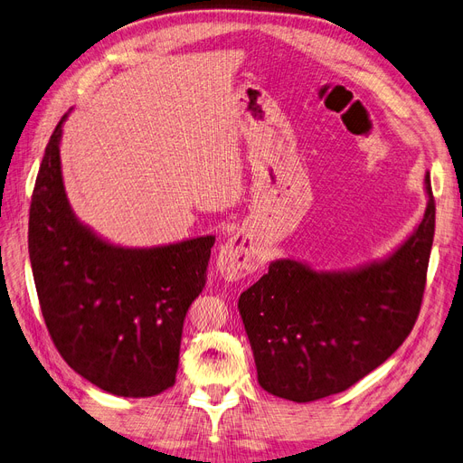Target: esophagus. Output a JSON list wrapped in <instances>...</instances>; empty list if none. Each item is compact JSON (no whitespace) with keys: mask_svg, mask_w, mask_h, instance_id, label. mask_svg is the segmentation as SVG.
<instances>
[{"mask_svg":"<svg viewBox=\"0 0 463 463\" xmlns=\"http://www.w3.org/2000/svg\"><path fill=\"white\" fill-rule=\"evenodd\" d=\"M263 263L261 248L248 232H236L231 241L221 248L217 258V271L227 280H241Z\"/></svg>","mask_w":463,"mask_h":463,"instance_id":"obj_1","label":"esophagus"}]
</instances>
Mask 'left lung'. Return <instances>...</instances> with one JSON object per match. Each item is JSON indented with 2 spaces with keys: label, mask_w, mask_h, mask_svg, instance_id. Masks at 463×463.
<instances>
[{
  "label": "left lung",
  "mask_w": 463,
  "mask_h": 463,
  "mask_svg": "<svg viewBox=\"0 0 463 463\" xmlns=\"http://www.w3.org/2000/svg\"><path fill=\"white\" fill-rule=\"evenodd\" d=\"M420 225L383 260L323 271L275 260L238 298L261 389L313 402L350 389L411 333L423 300L435 236V200L425 175Z\"/></svg>",
  "instance_id": "8db88e82"
}]
</instances>
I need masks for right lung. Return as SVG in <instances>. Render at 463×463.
Returning <instances> with one entry per match:
<instances>
[{
	"mask_svg": "<svg viewBox=\"0 0 463 463\" xmlns=\"http://www.w3.org/2000/svg\"><path fill=\"white\" fill-rule=\"evenodd\" d=\"M67 117L46 146L28 219L42 316L80 377L115 396H156L175 384L184 317L205 287L215 236L123 248L80 222L59 157Z\"/></svg>",
	"mask_w": 463,
	"mask_h": 463,
	"instance_id": "1",
	"label": "right lung"
}]
</instances>
